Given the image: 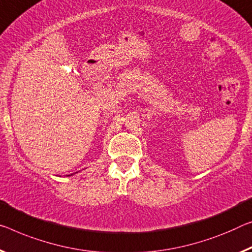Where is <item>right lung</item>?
I'll list each match as a JSON object with an SVG mask.
<instances>
[{"label": "right lung", "instance_id": "right-lung-1", "mask_svg": "<svg viewBox=\"0 0 252 252\" xmlns=\"http://www.w3.org/2000/svg\"><path fill=\"white\" fill-rule=\"evenodd\" d=\"M73 175H74V173H72V175H68V176H73Z\"/></svg>", "mask_w": 252, "mask_h": 252}]
</instances>
